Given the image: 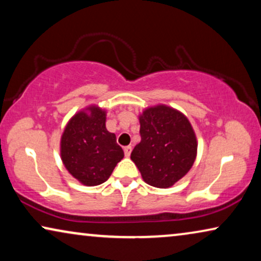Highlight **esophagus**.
<instances>
[{
    "mask_svg": "<svg viewBox=\"0 0 261 261\" xmlns=\"http://www.w3.org/2000/svg\"><path fill=\"white\" fill-rule=\"evenodd\" d=\"M123 151H124V155L129 156L130 153H132V146H126V147L123 148Z\"/></svg>",
    "mask_w": 261,
    "mask_h": 261,
    "instance_id": "1",
    "label": "esophagus"
}]
</instances>
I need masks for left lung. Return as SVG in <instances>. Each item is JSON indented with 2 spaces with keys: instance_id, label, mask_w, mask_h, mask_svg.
Returning a JSON list of instances; mask_svg holds the SVG:
<instances>
[{
  "instance_id": "1",
  "label": "left lung",
  "mask_w": 261,
  "mask_h": 261,
  "mask_svg": "<svg viewBox=\"0 0 261 261\" xmlns=\"http://www.w3.org/2000/svg\"><path fill=\"white\" fill-rule=\"evenodd\" d=\"M140 120L141 141L132 151L146 183L155 188H170L191 169L197 152V141L190 122L170 107L146 109Z\"/></svg>"
}]
</instances>
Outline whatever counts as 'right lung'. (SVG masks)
Instances as JSON below:
<instances>
[{"instance_id": "add662e5", "label": "right lung", "mask_w": 261, "mask_h": 261, "mask_svg": "<svg viewBox=\"0 0 261 261\" xmlns=\"http://www.w3.org/2000/svg\"><path fill=\"white\" fill-rule=\"evenodd\" d=\"M90 114H76L64 130L60 152L67 171L88 187L108 179L116 164L123 158L116 137L106 128V112L97 107Z\"/></svg>"}]
</instances>
